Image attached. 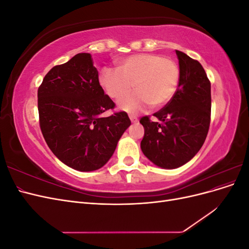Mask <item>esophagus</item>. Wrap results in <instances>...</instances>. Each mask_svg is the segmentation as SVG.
<instances>
[{
	"label": "esophagus",
	"instance_id": "esophagus-1",
	"mask_svg": "<svg viewBox=\"0 0 249 249\" xmlns=\"http://www.w3.org/2000/svg\"><path fill=\"white\" fill-rule=\"evenodd\" d=\"M129 117H130L132 123H137V122H138V118H137L136 116H135V115H133V114H130Z\"/></svg>",
	"mask_w": 249,
	"mask_h": 249
}]
</instances>
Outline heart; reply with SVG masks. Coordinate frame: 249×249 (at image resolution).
I'll use <instances>...</instances> for the list:
<instances>
[{
	"mask_svg": "<svg viewBox=\"0 0 249 249\" xmlns=\"http://www.w3.org/2000/svg\"><path fill=\"white\" fill-rule=\"evenodd\" d=\"M179 78L176 62L155 54H138L124 59L117 70L106 67L100 74V84L111 99L118 100L120 110L129 113L144 111L154 104L162 106L175 94Z\"/></svg>",
	"mask_w": 249,
	"mask_h": 249,
	"instance_id": "heart-1",
	"label": "heart"
}]
</instances>
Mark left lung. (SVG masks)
Here are the masks:
<instances>
[{
	"instance_id": "obj_1",
	"label": "left lung",
	"mask_w": 249,
	"mask_h": 249,
	"mask_svg": "<svg viewBox=\"0 0 249 249\" xmlns=\"http://www.w3.org/2000/svg\"><path fill=\"white\" fill-rule=\"evenodd\" d=\"M179 79L166 106L140 119L144 127L142 153L157 166L175 169L189 162L205 142L211 122V83L201 64L176 51Z\"/></svg>"
}]
</instances>
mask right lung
Wrapping results in <instances>:
<instances>
[{
  "label": "right lung",
  "instance_id": "right-lung-1",
  "mask_svg": "<svg viewBox=\"0 0 249 249\" xmlns=\"http://www.w3.org/2000/svg\"><path fill=\"white\" fill-rule=\"evenodd\" d=\"M37 96L39 124L48 146L62 163L79 171L103 167L131 125L124 111L101 116L115 104L105 94L88 53L53 67Z\"/></svg>",
  "mask_w": 249,
  "mask_h": 249
}]
</instances>
